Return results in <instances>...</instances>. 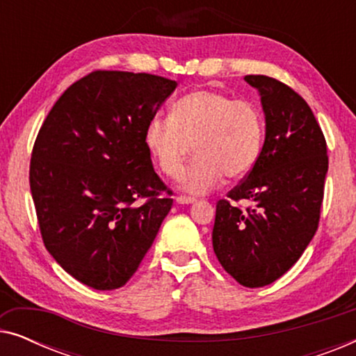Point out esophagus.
Here are the masks:
<instances>
[{"mask_svg": "<svg viewBox=\"0 0 356 356\" xmlns=\"http://www.w3.org/2000/svg\"><path fill=\"white\" fill-rule=\"evenodd\" d=\"M196 199L194 197H189V196H178L177 197V202L178 204H193Z\"/></svg>", "mask_w": 356, "mask_h": 356, "instance_id": "34e87169", "label": "esophagus"}]
</instances>
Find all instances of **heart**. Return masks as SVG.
<instances>
[{"mask_svg":"<svg viewBox=\"0 0 356 356\" xmlns=\"http://www.w3.org/2000/svg\"><path fill=\"white\" fill-rule=\"evenodd\" d=\"M264 138L259 108L218 90L201 89L172 106L170 118L155 116L145 128V145L159 168L177 178L189 155L194 162L179 178L183 191L202 194L222 181L243 178L254 167Z\"/></svg>","mask_w":356,"mask_h":356,"instance_id":"heart-1","label":"heart"}]
</instances>
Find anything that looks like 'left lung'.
Listing matches in <instances>:
<instances>
[{
	"label": "left lung",
	"instance_id": "1",
	"mask_svg": "<svg viewBox=\"0 0 356 356\" xmlns=\"http://www.w3.org/2000/svg\"><path fill=\"white\" fill-rule=\"evenodd\" d=\"M259 92L266 139L246 179L228 193L255 207L241 211L217 202L212 246L223 269L257 289L285 274L318 230L329 159L309 105L289 86L267 76H245Z\"/></svg>",
	"mask_w": 356,
	"mask_h": 356
}]
</instances>
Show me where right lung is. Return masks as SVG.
Segmentation results:
<instances>
[{"label":"right lung","mask_w":356,"mask_h":356,"mask_svg":"<svg viewBox=\"0 0 356 356\" xmlns=\"http://www.w3.org/2000/svg\"><path fill=\"white\" fill-rule=\"evenodd\" d=\"M177 82L95 71L63 94L33 144L31 191L48 252L95 290L128 282L173 199L154 172L145 128ZM170 193V191H168ZM148 199L143 207L135 201Z\"/></svg>","instance_id":"obj_1"}]
</instances>
